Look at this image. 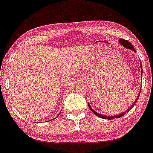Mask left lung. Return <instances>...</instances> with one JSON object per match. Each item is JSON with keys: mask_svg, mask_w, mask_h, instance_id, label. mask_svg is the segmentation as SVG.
<instances>
[{"mask_svg": "<svg viewBox=\"0 0 153 153\" xmlns=\"http://www.w3.org/2000/svg\"><path fill=\"white\" fill-rule=\"evenodd\" d=\"M119 43L122 46H123V47H126V49H128V50H133L134 52H136L135 49H134V47H133L132 44L130 43V42H128L127 40H125V39H119ZM140 66H141V71H142V72H141V74H142V76H141V77H142V64H141V65H140ZM139 95H140V93H139V96H137V98H136V99L135 100V101H134V103H133V104L131 105V106H130V107L128 108V109L126 110V111H123V112L120 113V114H117V115L106 116V115H104V114H99V113H98V112H97V111H95L94 109H93V108H92L91 106H90L89 103H88V106H89L90 109L91 110V111H93V112L94 113V114H96L97 117H101V118H103V119H106V120H112V119H115V118H120V117H123V115H125V114H126V113L128 112V111H129L130 110H131L133 107H134V105H135V103H136V101H138V98H139Z\"/></svg>", "mask_w": 153, "mask_h": 153, "instance_id": "left-lung-1", "label": "left lung"}]
</instances>
